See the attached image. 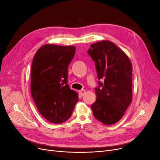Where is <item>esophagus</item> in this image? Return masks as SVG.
Listing matches in <instances>:
<instances>
[{
  "mask_svg": "<svg viewBox=\"0 0 160 160\" xmlns=\"http://www.w3.org/2000/svg\"><path fill=\"white\" fill-rule=\"evenodd\" d=\"M85 90H80V91H79V96H81V97L83 96V95H85Z\"/></svg>",
  "mask_w": 160,
  "mask_h": 160,
  "instance_id": "34e87169",
  "label": "esophagus"
}]
</instances>
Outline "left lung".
<instances>
[{
    "label": "left lung",
    "instance_id": "obj_1",
    "mask_svg": "<svg viewBox=\"0 0 160 160\" xmlns=\"http://www.w3.org/2000/svg\"><path fill=\"white\" fill-rule=\"evenodd\" d=\"M88 52L95 62L99 79L95 88L97 99L91 105L93 115L105 125L114 124L132 103V62L123 51L108 41L91 45Z\"/></svg>",
    "mask_w": 160,
    "mask_h": 160
}]
</instances>
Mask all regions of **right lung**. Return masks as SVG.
Returning <instances> with one entry per match:
<instances>
[{
  "mask_svg": "<svg viewBox=\"0 0 160 160\" xmlns=\"http://www.w3.org/2000/svg\"><path fill=\"white\" fill-rule=\"evenodd\" d=\"M73 46L45 45L37 51L31 65V91L39 113L53 123L69 119L78 94L69 88L68 67L75 53Z\"/></svg>",
  "mask_w": 160,
  "mask_h": 160,
  "instance_id": "add662e5",
  "label": "right lung"
}]
</instances>
